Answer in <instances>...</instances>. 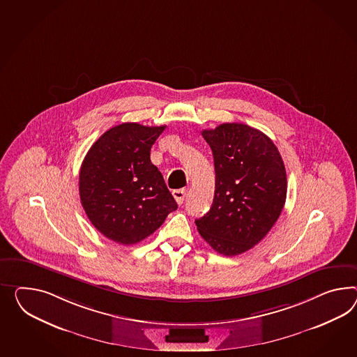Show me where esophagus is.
<instances>
[{
    "label": "esophagus",
    "mask_w": 357,
    "mask_h": 357,
    "mask_svg": "<svg viewBox=\"0 0 357 357\" xmlns=\"http://www.w3.org/2000/svg\"><path fill=\"white\" fill-rule=\"evenodd\" d=\"M174 194V199L178 203V204H183L185 198H186V190L185 189H177L172 192Z\"/></svg>",
    "instance_id": "34e87169"
}]
</instances>
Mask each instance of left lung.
Listing matches in <instances>:
<instances>
[{
    "label": "left lung",
    "mask_w": 357,
    "mask_h": 357,
    "mask_svg": "<svg viewBox=\"0 0 357 357\" xmlns=\"http://www.w3.org/2000/svg\"><path fill=\"white\" fill-rule=\"evenodd\" d=\"M215 165L210 211L195 220L202 238L221 255L257 245L280 218L287 192L284 160L273 141L241 123L202 130Z\"/></svg>",
    "instance_id": "1"
}]
</instances>
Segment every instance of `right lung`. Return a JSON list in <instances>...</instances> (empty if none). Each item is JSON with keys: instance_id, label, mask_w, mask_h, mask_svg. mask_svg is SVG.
Masks as SVG:
<instances>
[{"instance_id": "1", "label": "right lung", "mask_w": 357, "mask_h": 357, "mask_svg": "<svg viewBox=\"0 0 357 357\" xmlns=\"http://www.w3.org/2000/svg\"><path fill=\"white\" fill-rule=\"evenodd\" d=\"M165 129L123 123L105 132L82 160V207L94 228L116 243L141 242L177 210L163 176L150 160L151 146Z\"/></svg>"}]
</instances>
